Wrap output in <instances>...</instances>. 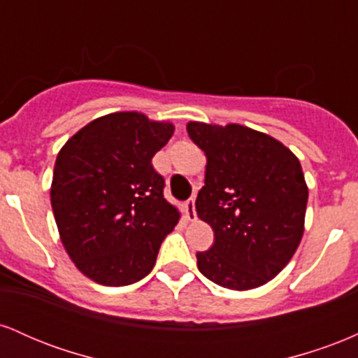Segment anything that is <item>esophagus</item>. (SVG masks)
Segmentation results:
<instances>
[{"label":"esophagus","mask_w":358,"mask_h":358,"mask_svg":"<svg viewBox=\"0 0 358 358\" xmlns=\"http://www.w3.org/2000/svg\"><path fill=\"white\" fill-rule=\"evenodd\" d=\"M185 210H187L188 220H196V212H195V199H188L185 202Z\"/></svg>","instance_id":"1"}]
</instances>
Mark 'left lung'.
<instances>
[{"label":"left lung","mask_w":358,"mask_h":358,"mask_svg":"<svg viewBox=\"0 0 358 358\" xmlns=\"http://www.w3.org/2000/svg\"><path fill=\"white\" fill-rule=\"evenodd\" d=\"M188 136L207 156L195 208L213 231L196 252L205 278L229 289L271 281L303 237L308 187L299 159L282 143L241 124L188 122Z\"/></svg>","instance_id":"obj_1"}]
</instances>
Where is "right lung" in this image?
I'll return each mask as SVG.
<instances>
[{
  "label": "right lung",
  "instance_id": "obj_1",
  "mask_svg": "<svg viewBox=\"0 0 358 358\" xmlns=\"http://www.w3.org/2000/svg\"><path fill=\"white\" fill-rule=\"evenodd\" d=\"M171 134L170 122L114 113L82 127L57 156L53 215L65 250L92 281L127 286L148 276L178 224L151 165Z\"/></svg>",
  "mask_w": 358,
  "mask_h": 358
}]
</instances>
